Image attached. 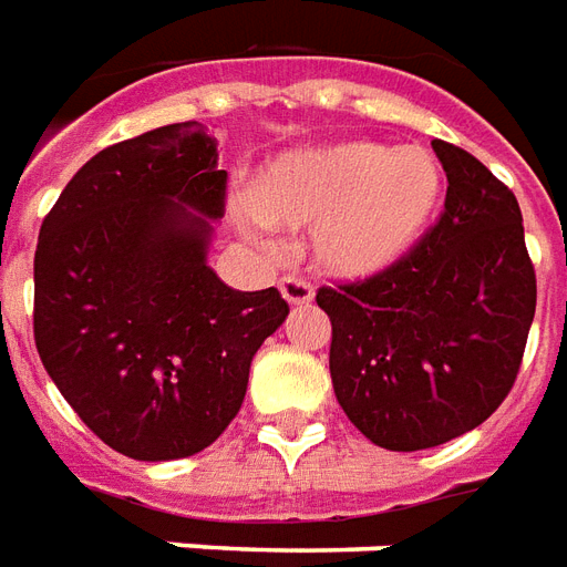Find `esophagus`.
I'll list each match as a JSON object with an SVG mask.
<instances>
[{
    "mask_svg": "<svg viewBox=\"0 0 567 567\" xmlns=\"http://www.w3.org/2000/svg\"><path fill=\"white\" fill-rule=\"evenodd\" d=\"M279 291L291 306H306L312 300V285L300 279V276H285L282 282H279Z\"/></svg>",
    "mask_w": 567,
    "mask_h": 567,
    "instance_id": "34e87169",
    "label": "esophagus"
}]
</instances>
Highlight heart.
<instances>
[{
	"label": "heart",
	"instance_id": "1",
	"mask_svg": "<svg viewBox=\"0 0 567 567\" xmlns=\"http://www.w3.org/2000/svg\"><path fill=\"white\" fill-rule=\"evenodd\" d=\"M442 200V167L417 146L372 141L288 155L264 171L234 221L267 243V230H316V264L339 279L388 270L417 246Z\"/></svg>",
	"mask_w": 567,
	"mask_h": 567
}]
</instances>
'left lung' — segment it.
<instances>
[{
  "instance_id": "1",
  "label": "left lung",
  "mask_w": 567,
  "mask_h": 567,
  "mask_svg": "<svg viewBox=\"0 0 567 567\" xmlns=\"http://www.w3.org/2000/svg\"><path fill=\"white\" fill-rule=\"evenodd\" d=\"M433 150L447 174L442 219L388 270L316 295L339 405L388 451L435 447L496 412L538 297L514 192L460 146Z\"/></svg>"
}]
</instances>
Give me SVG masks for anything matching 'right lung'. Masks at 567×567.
Listing matches in <instances>:
<instances>
[{
  "mask_svg": "<svg viewBox=\"0 0 567 567\" xmlns=\"http://www.w3.org/2000/svg\"><path fill=\"white\" fill-rule=\"evenodd\" d=\"M228 174L200 123L92 155L35 249V348L113 451L162 463L216 442L240 412L255 351L288 316L276 288L234 291L207 264Z\"/></svg>",
  "mask_w": 567,
  "mask_h": 567,
  "instance_id": "right-lung-1",
  "label": "right lung"
}]
</instances>
